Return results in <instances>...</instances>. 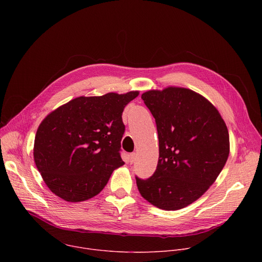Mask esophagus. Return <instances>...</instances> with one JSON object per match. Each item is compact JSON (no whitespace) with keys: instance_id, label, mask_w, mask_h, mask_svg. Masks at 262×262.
<instances>
[{"instance_id":"esophagus-1","label":"esophagus","mask_w":262,"mask_h":262,"mask_svg":"<svg viewBox=\"0 0 262 262\" xmlns=\"http://www.w3.org/2000/svg\"><path fill=\"white\" fill-rule=\"evenodd\" d=\"M136 158H137V155H136V154H130V155L128 156V162H129L130 164H133V163L136 161Z\"/></svg>"}]
</instances>
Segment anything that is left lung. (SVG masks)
Here are the masks:
<instances>
[{"instance_id": "left-lung-1", "label": "left lung", "mask_w": 262, "mask_h": 262, "mask_svg": "<svg viewBox=\"0 0 262 262\" xmlns=\"http://www.w3.org/2000/svg\"><path fill=\"white\" fill-rule=\"evenodd\" d=\"M156 119L160 157L146 180L136 177L141 196L164 210H178L199 199L225 166L229 134L215 106L180 87L142 94Z\"/></svg>"}]
</instances>
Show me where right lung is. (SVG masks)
<instances>
[{
  "instance_id": "add662e5",
  "label": "right lung",
  "mask_w": 262,
  "mask_h": 262,
  "mask_svg": "<svg viewBox=\"0 0 262 262\" xmlns=\"http://www.w3.org/2000/svg\"><path fill=\"white\" fill-rule=\"evenodd\" d=\"M139 95L80 96L57 107L37 129L33 156L48 188L61 199L81 202L99 194L120 157L122 112Z\"/></svg>"
}]
</instances>
